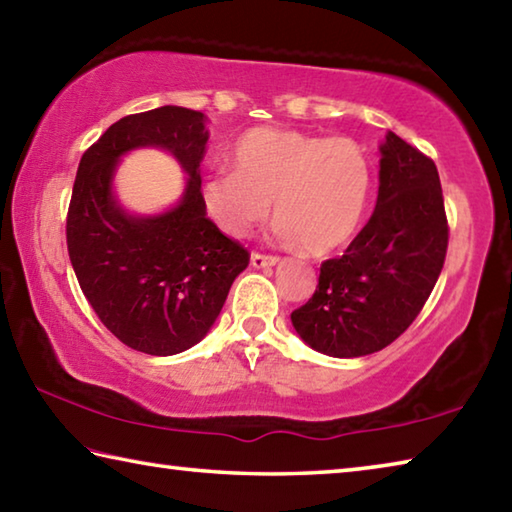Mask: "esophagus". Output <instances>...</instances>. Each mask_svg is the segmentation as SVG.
I'll list each match as a JSON object with an SVG mask.
<instances>
[{"instance_id":"34e87169","label":"esophagus","mask_w":512,"mask_h":512,"mask_svg":"<svg viewBox=\"0 0 512 512\" xmlns=\"http://www.w3.org/2000/svg\"><path fill=\"white\" fill-rule=\"evenodd\" d=\"M275 264H280V257L262 255V253L250 255V266H253V268H266V266H275Z\"/></svg>"}]
</instances>
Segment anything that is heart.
<instances>
[{"label":"heart","instance_id":"obj_1","mask_svg":"<svg viewBox=\"0 0 512 512\" xmlns=\"http://www.w3.org/2000/svg\"><path fill=\"white\" fill-rule=\"evenodd\" d=\"M371 167L362 147L345 136L291 129H255L235 150V172H212L201 183L208 217L241 239L271 215L277 232L311 255L349 244L365 217Z\"/></svg>","mask_w":512,"mask_h":512}]
</instances>
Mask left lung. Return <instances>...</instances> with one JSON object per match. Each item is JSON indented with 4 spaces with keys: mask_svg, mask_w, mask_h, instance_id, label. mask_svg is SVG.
<instances>
[{
    "mask_svg": "<svg viewBox=\"0 0 512 512\" xmlns=\"http://www.w3.org/2000/svg\"><path fill=\"white\" fill-rule=\"evenodd\" d=\"M445 250L448 219L436 165L387 132L374 215L345 255L320 266L313 297L291 313L297 336L331 358L392 345L430 297Z\"/></svg>",
    "mask_w": 512,
    "mask_h": 512,
    "instance_id": "8db88e82",
    "label": "left lung"
}]
</instances>
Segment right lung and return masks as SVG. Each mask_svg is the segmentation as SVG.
<instances>
[{
	"label": "right lung",
	"instance_id": "add662e5",
	"mask_svg": "<svg viewBox=\"0 0 512 512\" xmlns=\"http://www.w3.org/2000/svg\"><path fill=\"white\" fill-rule=\"evenodd\" d=\"M208 118L165 105L120 118L82 154L67 217L73 271L100 322L136 351L174 356L208 336L248 250L228 239L201 201ZM156 146L189 174L182 199L159 216H132L113 192L125 153Z\"/></svg>",
	"mask_w": 512,
	"mask_h": 512
}]
</instances>
